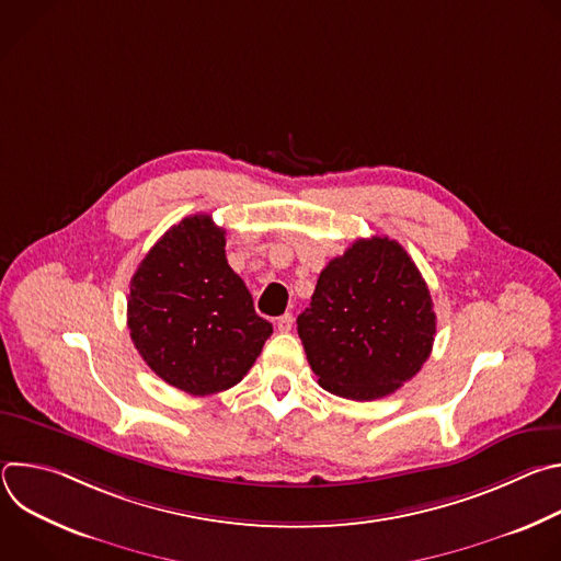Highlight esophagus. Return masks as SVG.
Instances as JSON below:
<instances>
[{
	"label": "esophagus",
	"mask_w": 561,
	"mask_h": 561,
	"mask_svg": "<svg viewBox=\"0 0 561 561\" xmlns=\"http://www.w3.org/2000/svg\"><path fill=\"white\" fill-rule=\"evenodd\" d=\"M290 329H293V314H290V312L277 317V331H279V333H288Z\"/></svg>",
	"instance_id": "esophagus-1"
}]
</instances>
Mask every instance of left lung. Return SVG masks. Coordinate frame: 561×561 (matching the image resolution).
Here are the masks:
<instances>
[{"instance_id": "8db88e82", "label": "left lung", "mask_w": 561, "mask_h": 561, "mask_svg": "<svg viewBox=\"0 0 561 561\" xmlns=\"http://www.w3.org/2000/svg\"><path fill=\"white\" fill-rule=\"evenodd\" d=\"M435 324L431 290L411 255L375 234L319 273L297 333L319 386L368 402L420 373Z\"/></svg>"}]
</instances>
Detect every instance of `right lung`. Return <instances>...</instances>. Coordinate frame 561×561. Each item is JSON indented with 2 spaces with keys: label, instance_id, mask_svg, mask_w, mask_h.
<instances>
[{
  "label": "right lung",
  "instance_id": "obj_1",
  "mask_svg": "<svg viewBox=\"0 0 561 561\" xmlns=\"http://www.w3.org/2000/svg\"><path fill=\"white\" fill-rule=\"evenodd\" d=\"M224 234L210 215L184 217L130 279L126 317L135 348L157 377L199 397L242 381L273 333L228 266Z\"/></svg>",
  "mask_w": 561,
  "mask_h": 561
}]
</instances>
